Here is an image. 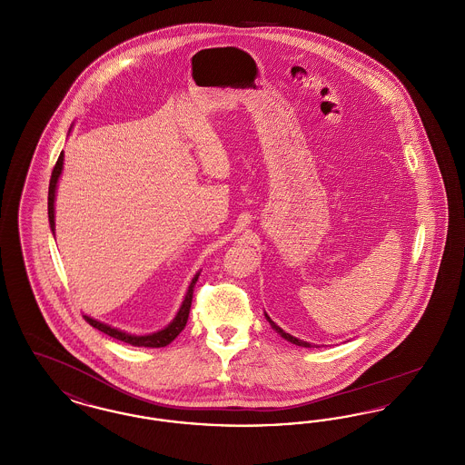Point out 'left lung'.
<instances>
[{"label": "left lung", "instance_id": "8db88e82", "mask_svg": "<svg viewBox=\"0 0 465 465\" xmlns=\"http://www.w3.org/2000/svg\"><path fill=\"white\" fill-rule=\"evenodd\" d=\"M265 317L266 321L270 322V326L273 328V331L279 332V334H281V336H282L284 340H288V341H291V343H294V345H298V347H307V349H312V345H310L309 341H303V340H298V338L291 336L289 332L284 331V330H281V328H279V326H277V324H275V322H273V321H272V319H270V317H268L266 313Z\"/></svg>", "mask_w": 465, "mask_h": 465}]
</instances>
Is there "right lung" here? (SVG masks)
Segmentation results:
<instances>
[{
	"label": "right lung",
	"mask_w": 465,
	"mask_h": 465,
	"mask_svg": "<svg viewBox=\"0 0 465 465\" xmlns=\"http://www.w3.org/2000/svg\"><path fill=\"white\" fill-rule=\"evenodd\" d=\"M63 163H64V153L59 155V160L52 171V177H50V186H48V222H50V230L52 233H55V193H57V183H59V177L63 174ZM200 272H197L188 286V291L184 294V300L181 303V307L177 310L176 317L160 331L150 332V334H131V332L122 331V330H116L110 324H104L101 321H95L89 315H84L87 319L90 326H94L95 330L108 334L111 338H116L120 341H125L129 345L134 347H150V349H160V347H165L169 345L174 338H176L179 332L184 330L186 326V321H188V315H190V307H192V298H193V286L199 279Z\"/></svg>",
	"instance_id": "add662e5"
}]
</instances>
